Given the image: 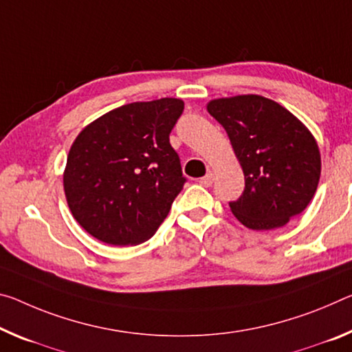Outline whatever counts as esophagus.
Wrapping results in <instances>:
<instances>
[{
	"instance_id": "esophagus-1",
	"label": "esophagus",
	"mask_w": 352,
	"mask_h": 352,
	"mask_svg": "<svg viewBox=\"0 0 352 352\" xmlns=\"http://www.w3.org/2000/svg\"><path fill=\"white\" fill-rule=\"evenodd\" d=\"M199 182H200V185H202V186H211V185H213V182H214V175L211 174V172H208V174L200 178Z\"/></svg>"
}]
</instances>
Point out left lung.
<instances>
[{"label": "left lung", "instance_id": "obj_1", "mask_svg": "<svg viewBox=\"0 0 352 352\" xmlns=\"http://www.w3.org/2000/svg\"><path fill=\"white\" fill-rule=\"evenodd\" d=\"M206 109L224 126L244 174V192L230 202L233 216L252 230H272L302 213L321 175L309 128L274 100L254 94L214 98Z\"/></svg>", "mask_w": 352, "mask_h": 352}]
</instances>
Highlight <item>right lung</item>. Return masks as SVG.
I'll use <instances>...</instances> for the list:
<instances>
[{
  "label": "right lung",
  "mask_w": 352,
  "mask_h": 352,
  "mask_svg": "<svg viewBox=\"0 0 352 352\" xmlns=\"http://www.w3.org/2000/svg\"><path fill=\"white\" fill-rule=\"evenodd\" d=\"M183 108V100L169 97L128 103L76 136L64 192L89 235L113 246H136L158 230L186 182L169 142Z\"/></svg>",
  "instance_id": "1"
}]
</instances>
